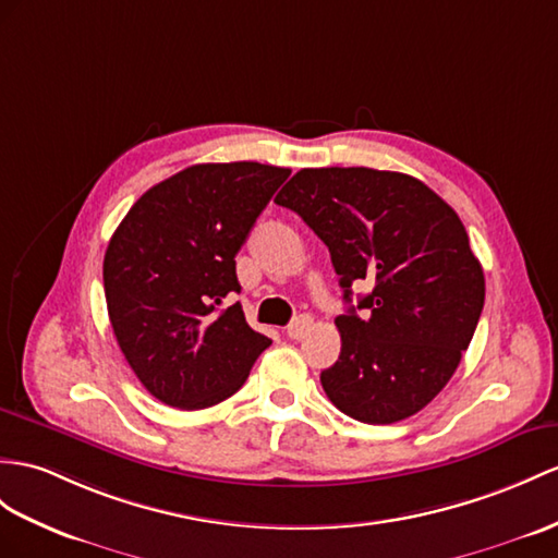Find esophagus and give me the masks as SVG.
<instances>
[{"label": "esophagus", "instance_id": "1", "mask_svg": "<svg viewBox=\"0 0 558 558\" xmlns=\"http://www.w3.org/2000/svg\"><path fill=\"white\" fill-rule=\"evenodd\" d=\"M310 329H312V317H310V315H301V317H295V319L287 326V336L293 338V341H298V338H303Z\"/></svg>", "mask_w": 558, "mask_h": 558}]
</instances>
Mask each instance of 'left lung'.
Instances as JSON below:
<instances>
[{
    "label": "left lung",
    "mask_w": 558,
    "mask_h": 558,
    "mask_svg": "<svg viewBox=\"0 0 558 558\" xmlns=\"http://www.w3.org/2000/svg\"><path fill=\"white\" fill-rule=\"evenodd\" d=\"M331 253L343 301L341 355L322 386L362 424H396L438 396L471 343L485 277L459 215L416 177L372 168H305L277 194ZM357 308H364L360 318Z\"/></svg>",
    "instance_id": "obj_1"
}]
</instances>
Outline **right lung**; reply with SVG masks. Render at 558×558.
Returning <instances> with one entry per match:
<instances>
[{
	"mask_svg": "<svg viewBox=\"0 0 558 558\" xmlns=\"http://www.w3.org/2000/svg\"><path fill=\"white\" fill-rule=\"evenodd\" d=\"M289 168L201 162L134 203L108 241L104 291L118 345L142 386L177 410L232 398L269 348L241 305L236 253Z\"/></svg>",
	"mask_w": 558,
	"mask_h": 558,
	"instance_id": "right-lung-1",
	"label": "right lung"
}]
</instances>
